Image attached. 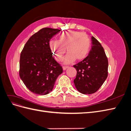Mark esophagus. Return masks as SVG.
Returning a JSON list of instances; mask_svg holds the SVG:
<instances>
[{"instance_id": "34e87169", "label": "esophagus", "mask_w": 131, "mask_h": 131, "mask_svg": "<svg viewBox=\"0 0 131 131\" xmlns=\"http://www.w3.org/2000/svg\"><path fill=\"white\" fill-rule=\"evenodd\" d=\"M67 68H68V67H63V70H66Z\"/></svg>"}]
</instances>
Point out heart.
I'll return each instance as SVG.
<instances>
[{"label":"heart","mask_w":131,"mask_h":131,"mask_svg":"<svg viewBox=\"0 0 131 131\" xmlns=\"http://www.w3.org/2000/svg\"><path fill=\"white\" fill-rule=\"evenodd\" d=\"M91 40L88 35L77 31H68L59 35L58 41L51 40L49 47L54 58L57 61L62 60L67 49L63 64H68L85 58L91 49Z\"/></svg>","instance_id":"b5f03b06"}]
</instances>
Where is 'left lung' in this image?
<instances>
[{"label": "left lung", "mask_w": 131, "mask_h": 131, "mask_svg": "<svg viewBox=\"0 0 131 131\" xmlns=\"http://www.w3.org/2000/svg\"><path fill=\"white\" fill-rule=\"evenodd\" d=\"M91 41L88 56L73 66L77 71L74 80L75 88L85 94L96 92L108 77V61L103 47L94 37H91Z\"/></svg>", "instance_id": "8db88e82"}]
</instances>
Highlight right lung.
Segmentation results:
<instances>
[{"label":"right lung","instance_id":"right-lung-1","mask_svg":"<svg viewBox=\"0 0 131 131\" xmlns=\"http://www.w3.org/2000/svg\"><path fill=\"white\" fill-rule=\"evenodd\" d=\"M61 30L50 28L40 29L29 39L21 52L19 77L29 90L36 94L51 92L63 72L49 47L50 39Z\"/></svg>","mask_w":131,"mask_h":131}]
</instances>
